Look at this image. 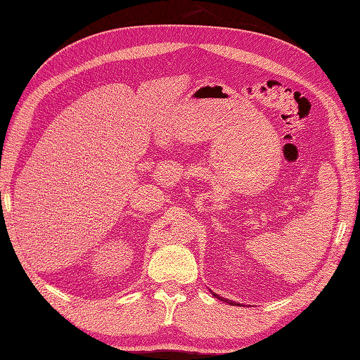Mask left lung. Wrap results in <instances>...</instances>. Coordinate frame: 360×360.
Masks as SVG:
<instances>
[{
  "label": "left lung",
  "mask_w": 360,
  "mask_h": 360,
  "mask_svg": "<svg viewBox=\"0 0 360 360\" xmlns=\"http://www.w3.org/2000/svg\"><path fill=\"white\" fill-rule=\"evenodd\" d=\"M210 292H212V290H210ZM213 295H215L217 298H219V300H224V302H227L229 304H236V307H238V304H240V303H236V302H232V300H227V298H223V297H219L218 294H213Z\"/></svg>",
  "instance_id": "8db88e82"
}]
</instances>
